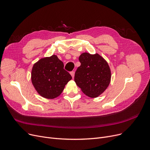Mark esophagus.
I'll use <instances>...</instances> for the list:
<instances>
[{
    "instance_id": "1",
    "label": "esophagus",
    "mask_w": 150,
    "mask_h": 150,
    "mask_svg": "<svg viewBox=\"0 0 150 150\" xmlns=\"http://www.w3.org/2000/svg\"><path fill=\"white\" fill-rule=\"evenodd\" d=\"M70 74H71L72 77L73 78L74 76V71H71V72H70Z\"/></svg>"
}]
</instances>
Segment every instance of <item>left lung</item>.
Here are the masks:
<instances>
[{"label":"left lung","instance_id":"8db88e82","mask_svg":"<svg viewBox=\"0 0 150 150\" xmlns=\"http://www.w3.org/2000/svg\"><path fill=\"white\" fill-rule=\"evenodd\" d=\"M81 66L76 70L74 81L82 92L90 98H97L110 84L111 71L108 63L98 54L82 53L79 58Z\"/></svg>","mask_w":150,"mask_h":150}]
</instances>
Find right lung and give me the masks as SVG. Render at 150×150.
I'll return each mask as SVG.
<instances>
[{
  "mask_svg": "<svg viewBox=\"0 0 150 150\" xmlns=\"http://www.w3.org/2000/svg\"><path fill=\"white\" fill-rule=\"evenodd\" d=\"M64 67V63L56 55L42 59L34 65L31 81L40 95L54 99L62 93L65 85L72 79Z\"/></svg>",
  "mask_w": 150,
  "mask_h": 150,
  "instance_id": "obj_1",
  "label": "right lung"
}]
</instances>
